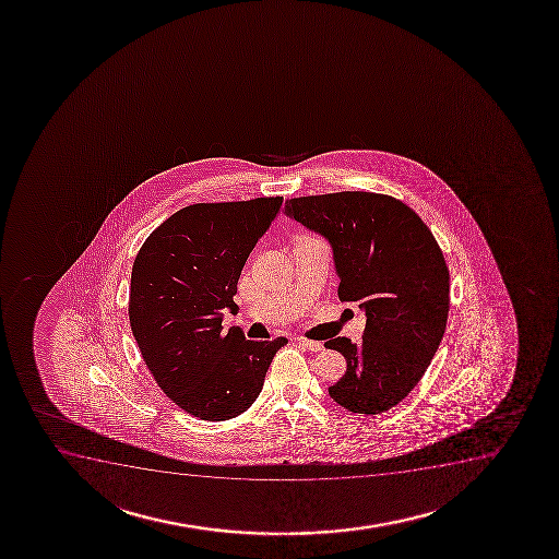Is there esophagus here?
Returning a JSON list of instances; mask_svg holds the SVG:
<instances>
[{
	"label": "esophagus",
	"mask_w": 559,
	"mask_h": 559,
	"mask_svg": "<svg viewBox=\"0 0 559 559\" xmlns=\"http://www.w3.org/2000/svg\"><path fill=\"white\" fill-rule=\"evenodd\" d=\"M296 341L299 346L309 349V352H322L323 349V342L320 341H309V338H305V336H297Z\"/></svg>",
	"instance_id": "34e87169"
}]
</instances>
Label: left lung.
Listing matches in <instances>:
<instances>
[{
    "instance_id": "1",
    "label": "left lung",
    "mask_w": 559,
    "mask_h": 559,
    "mask_svg": "<svg viewBox=\"0 0 559 559\" xmlns=\"http://www.w3.org/2000/svg\"><path fill=\"white\" fill-rule=\"evenodd\" d=\"M286 215L328 239L341 301L367 316L359 344L325 342L348 362L331 399L354 414L388 412L419 383L445 333L449 270L440 245L412 207L388 194L292 198Z\"/></svg>"
}]
</instances>
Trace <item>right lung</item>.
Returning a JSON list of instances; mask_svg holds the SVG:
<instances>
[{
  "mask_svg": "<svg viewBox=\"0 0 559 559\" xmlns=\"http://www.w3.org/2000/svg\"><path fill=\"white\" fill-rule=\"evenodd\" d=\"M283 197L187 205L153 230L134 258L129 320L158 388L187 414H243L288 338L247 341L223 331L245 262L281 213Z\"/></svg>",
  "mask_w": 559,
  "mask_h": 559,
  "instance_id": "right-lung-1",
  "label": "right lung"
}]
</instances>
